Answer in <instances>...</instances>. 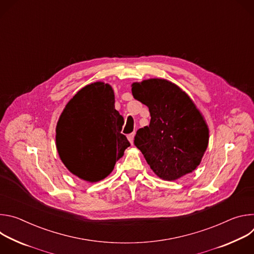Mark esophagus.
<instances>
[{"instance_id":"obj_1","label":"esophagus","mask_w":254,"mask_h":254,"mask_svg":"<svg viewBox=\"0 0 254 254\" xmlns=\"http://www.w3.org/2000/svg\"><path fill=\"white\" fill-rule=\"evenodd\" d=\"M134 132H131V133H129L128 135H127V139L129 140V142H130V144H132L133 143V137H134Z\"/></svg>"}]
</instances>
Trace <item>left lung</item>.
I'll return each instance as SVG.
<instances>
[{"mask_svg": "<svg viewBox=\"0 0 254 254\" xmlns=\"http://www.w3.org/2000/svg\"><path fill=\"white\" fill-rule=\"evenodd\" d=\"M133 97L149 107L151 122L137 129L134 146L157 176L174 181L193 172L208 147L209 129L191 98L165 79L133 83Z\"/></svg>", "mask_w": 254, "mask_h": 254, "instance_id": "left-lung-1", "label": "left lung"}]
</instances>
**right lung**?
<instances>
[{
    "label": "right lung",
    "instance_id": "right-lung-1",
    "mask_svg": "<svg viewBox=\"0 0 254 254\" xmlns=\"http://www.w3.org/2000/svg\"><path fill=\"white\" fill-rule=\"evenodd\" d=\"M123 125L113 88L102 82L86 85L70 99L57 123L61 161L72 174L88 182L104 179L130 146L121 132Z\"/></svg>",
    "mask_w": 254,
    "mask_h": 254
}]
</instances>
